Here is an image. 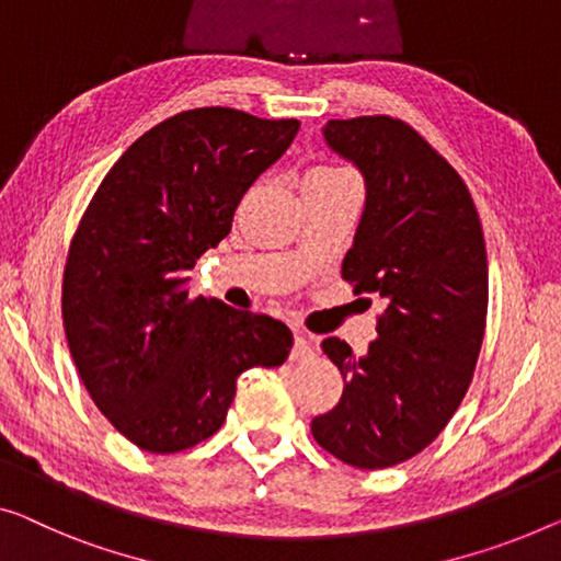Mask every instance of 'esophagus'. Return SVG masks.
<instances>
[{
	"label": "esophagus",
	"instance_id": "obj_1",
	"mask_svg": "<svg viewBox=\"0 0 561 561\" xmlns=\"http://www.w3.org/2000/svg\"><path fill=\"white\" fill-rule=\"evenodd\" d=\"M314 355V340L307 332L295 334V350H291V360H307Z\"/></svg>",
	"mask_w": 561,
	"mask_h": 561
}]
</instances>
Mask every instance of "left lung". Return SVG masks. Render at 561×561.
Returning <instances> with one entry per match:
<instances>
[{
  "mask_svg": "<svg viewBox=\"0 0 561 561\" xmlns=\"http://www.w3.org/2000/svg\"><path fill=\"white\" fill-rule=\"evenodd\" d=\"M322 136L365 179L342 277L380 299L382 314L365 355L337 337L322 342L345 390L314 417L312 436L375 471L436 440L471 386L486 330V244L461 175L411 125L365 115L330 121Z\"/></svg>",
  "mask_w": 561,
  "mask_h": 561,
  "instance_id": "1",
  "label": "left lung"
}]
</instances>
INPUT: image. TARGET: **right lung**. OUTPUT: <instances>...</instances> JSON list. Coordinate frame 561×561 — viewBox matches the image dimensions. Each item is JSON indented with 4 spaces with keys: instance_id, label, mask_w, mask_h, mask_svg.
<instances>
[{
    "instance_id": "add662e5",
    "label": "right lung",
    "mask_w": 561,
    "mask_h": 561,
    "mask_svg": "<svg viewBox=\"0 0 561 561\" xmlns=\"http://www.w3.org/2000/svg\"><path fill=\"white\" fill-rule=\"evenodd\" d=\"M299 121L196 107L144 133L100 183L67 254L62 320L90 398L148 454L211 438L249 367L289 357L291 330L191 297L196 259L231 231L241 196Z\"/></svg>"
}]
</instances>
